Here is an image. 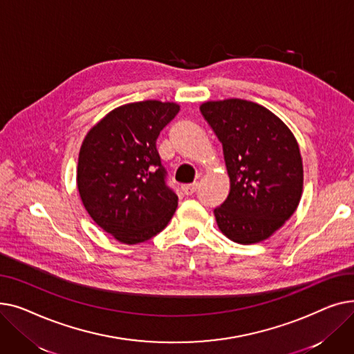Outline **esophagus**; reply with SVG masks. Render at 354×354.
I'll return each mask as SVG.
<instances>
[{
  "label": "esophagus",
  "instance_id": "34e87169",
  "mask_svg": "<svg viewBox=\"0 0 354 354\" xmlns=\"http://www.w3.org/2000/svg\"><path fill=\"white\" fill-rule=\"evenodd\" d=\"M196 189H198V183H192V185H183L182 187V192L185 194V195H192V194H195L196 192Z\"/></svg>",
  "mask_w": 354,
  "mask_h": 354
}]
</instances>
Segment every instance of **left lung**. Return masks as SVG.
<instances>
[{
    "mask_svg": "<svg viewBox=\"0 0 354 354\" xmlns=\"http://www.w3.org/2000/svg\"><path fill=\"white\" fill-rule=\"evenodd\" d=\"M199 109L222 143L231 182L228 198L214 209L219 230L244 245L267 239L301 199L299 143L281 119L254 102L227 99Z\"/></svg>",
    "mask_w": 354,
    "mask_h": 354,
    "instance_id": "1",
    "label": "left lung"
}]
</instances>
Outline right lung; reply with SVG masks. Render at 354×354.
<instances>
[{
	"label": "right lung",
	"mask_w": 354,
	"mask_h": 354,
	"mask_svg": "<svg viewBox=\"0 0 354 354\" xmlns=\"http://www.w3.org/2000/svg\"><path fill=\"white\" fill-rule=\"evenodd\" d=\"M179 104L145 100L107 113L86 135L77 165V188L91 219L123 244L159 234L174 216L176 194L166 185L156 149L160 130Z\"/></svg>",
	"instance_id": "add662e5"
}]
</instances>
